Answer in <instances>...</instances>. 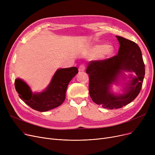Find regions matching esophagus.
I'll return each mask as SVG.
<instances>
[{"label":"esophagus","mask_w":155,"mask_h":155,"mask_svg":"<svg viewBox=\"0 0 155 155\" xmlns=\"http://www.w3.org/2000/svg\"><path fill=\"white\" fill-rule=\"evenodd\" d=\"M85 69V65L84 64H80L79 66V68H78V70L80 71H84Z\"/></svg>","instance_id":"esophagus-1"}]
</instances>
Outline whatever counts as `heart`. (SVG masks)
<instances>
[{
  "label": "heart",
  "mask_w": 155,
  "mask_h": 155,
  "mask_svg": "<svg viewBox=\"0 0 155 155\" xmlns=\"http://www.w3.org/2000/svg\"><path fill=\"white\" fill-rule=\"evenodd\" d=\"M112 51V48L109 45H96L92 49V53L99 58H104L110 54Z\"/></svg>",
  "instance_id": "heart-1"
}]
</instances>
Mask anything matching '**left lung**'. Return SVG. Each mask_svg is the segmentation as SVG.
I'll list each match as a JSON object with an SVG mask.
<instances>
[{
    "label": "left lung",
    "mask_w": 155,
    "mask_h": 155,
    "mask_svg": "<svg viewBox=\"0 0 155 155\" xmlns=\"http://www.w3.org/2000/svg\"><path fill=\"white\" fill-rule=\"evenodd\" d=\"M116 38L120 45L118 54L107 59L91 61L86 69L92 100L108 109L121 108L134 101L140 92L145 75V65L139 46L123 37ZM123 70L133 71L137 77L133 78L124 94L114 96L109 91L110 85L116 81Z\"/></svg>",
    "instance_id": "8db88e82"
}]
</instances>
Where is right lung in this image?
<instances>
[{"label": "right lung", "instance_id": "1", "mask_svg": "<svg viewBox=\"0 0 155 155\" xmlns=\"http://www.w3.org/2000/svg\"><path fill=\"white\" fill-rule=\"evenodd\" d=\"M78 72L77 67L58 70L46 90L38 94H32L25 82L16 79L15 90L20 98L32 109L39 112L48 111L60 106L64 102L68 85Z\"/></svg>", "mask_w": 155, "mask_h": 155}]
</instances>
